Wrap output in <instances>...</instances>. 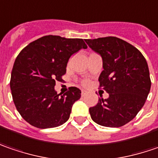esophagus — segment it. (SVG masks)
<instances>
[{
  "mask_svg": "<svg viewBox=\"0 0 158 158\" xmlns=\"http://www.w3.org/2000/svg\"><path fill=\"white\" fill-rule=\"evenodd\" d=\"M86 94H87V91H84V90H83V91H82V93H81V95H82V96L83 97V96H85Z\"/></svg>",
  "mask_w": 158,
  "mask_h": 158,
  "instance_id": "esophagus-1",
  "label": "esophagus"
}]
</instances>
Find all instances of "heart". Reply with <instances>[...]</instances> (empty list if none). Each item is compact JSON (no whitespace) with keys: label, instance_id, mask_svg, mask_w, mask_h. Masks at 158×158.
I'll use <instances>...</instances> for the list:
<instances>
[{"label":"heart","instance_id":"b5f03b06","mask_svg":"<svg viewBox=\"0 0 158 158\" xmlns=\"http://www.w3.org/2000/svg\"><path fill=\"white\" fill-rule=\"evenodd\" d=\"M83 85H84V86H88V85H89V82H88V81H84V82H83Z\"/></svg>","mask_w":158,"mask_h":158}]
</instances>
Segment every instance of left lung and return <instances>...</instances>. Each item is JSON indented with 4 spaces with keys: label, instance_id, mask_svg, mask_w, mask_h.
I'll return each mask as SVG.
<instances>
[{
    "label": "left lung",
    "instance_id": "left-lung-1",
    "mask_svg": "<svg viewBox=\"0 0 158 158\" xmlns=\"http://www.w3.org/2000/svg\"><path fill=\"white\" fill-rule=\"evenodd\" d=\"M86 44L102 58L99 87L108 93L90 107L91 119L106 127H120L131 121L144 106L151 81L146 59L131 44L114 36L87 39Z\"/></svg>",
    "mask_w": 158,
    "mask_h": 158
}]
</instances>
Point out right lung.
Returning <instances> with one entry per match:
<instances>
[{
  "instance_id": "1",
  "label": "right lung",
  "mask_w": 158,
  "mask_h": 158,
  "mask_svg": "<svg viewBox=\"0 0 158 158\" xmlns=\"http://www.w3.org/2000/svg\"><path fill=\"white\" fill-rule=\"evenodd\" d=\"M81 49H87L83 39L46 35L20 52L10 84L17 110L28 123L47 129L68 120L73 104L81 98V91L70 87L61 95L54 86L66 74L69 58Z\"/></svg>"
}]
</instances>
